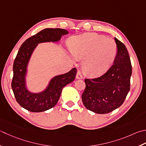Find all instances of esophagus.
<instances>
[{
    "label": "esophagus",
    "mask_w": 146,
    "mask_h": 146,
    "mask_svg": "<svg viewBox=\"0 0 146 146\" xmlns=\"http://www.w3.org/2000/svg\"><path fill=\"white\" fill-rule=\"evenodd\" d=\"M76 79H82V78H83V75H82L81 71L80 70H78V71H77V73H76Z\"/></svg>",
    "instance_id": "obj_1"
}]
</instances>
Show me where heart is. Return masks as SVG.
Returning <instances> with one entry per match:
<instances>
[{
    "label": "heart",
    "instance_id": "1",
    "mask_svg": "<svg viewBox=\"0 0 146 146\" xmlns=\"http://www.w3.org/2000/svg\"><path fill=\"white\" fill-rule=\"evenodd\" d=\"M71 54L82 59V70L85 75L96 77L103 75L115 61L117 46L113 39L94 33L73 36L68 42Z\"/></svg>",
    "mask_w": 146,
    "mask_h": 146
}]
</instances>
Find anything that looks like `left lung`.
Wrapping results in <instances>:
<instances>
[{
    "instance_id": "1",
    "label": "left lung",
    "mask_w": 146,
    "mask_h": 146,
    "mask_svg": "<svg viewBox=\"0 0 146 146\" xmlns=\"http://www.w3.org/2000/svg\"><path fill=\"white\" fill-rule=\"evenodd\" d=\"M118 48L113 64L102 76L85 79L82 95L85 108L98 114H106L123 103L130 89L132 68L125 45L115 37Z\"/></svg>"
}]
</instances>
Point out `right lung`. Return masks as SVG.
I'll list each match as a JSON object with an SVG mask.
<instances>
[{
  "label": "right lung",
  "instance_id": "obj_1",
  "mask_svg": "<svg viewBox=\"0 0 146 146\" xmlns=\"http://www.w3.org/2000/svg\"><path fill=\"white\" fill-rule=\"evenodd\" d=\"M68 33L67 30L61 28H46L26 40L19 48L13 64L11 87L16 101L25 110L38 113L53 108L58 102L63 87L75 79L77 70L74 68L68 73L53 78L47 88L41 93H31L25 87L27 64L37 44L57 42Z\"/></svg>",
  "mask_w": 146,
  "mask_h": 146
}]
</instances>
